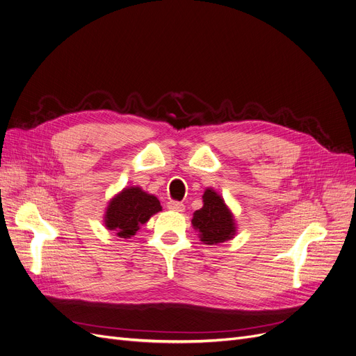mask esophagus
Returning a JSON list of instances; mask_svg holds the SVG:
<instances>
[{
    "mask_svg": "<svg viewBox=\"0 0 356 356\" xmlns=\"http://www.w3.org/2000/svg\"><path fill=\"white\" fill-rule=\"evenodd\" d=\"M167 208L175 212H183L184 211V204L181 202H176V200H170L167 202Z\"/></svg>",
    "mask_w": 356,
    "mask_h": 356,
    "instance_id": "34e87169",
    "label": "esophagus"
}]
</instances>
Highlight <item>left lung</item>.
Instances as JSON below:
<instances>
[{"label": "left lung", "instance_id": "left-lung-1", "mask_svg": "<svg viewBox=\"0 0 356 356\" xmlns=\"http://www.w3.org/2000/svg\"><path fill=\"white\" fill-rule=\"evenodd\" d=\"M203 207L193 213L192 223L199 231V238L203 244L218 245L234 238L236 232L235 219L225 200L213 189L204 191Z\"/></svg>", "mask_w": 356, "mask_h": 356}]
</instances>
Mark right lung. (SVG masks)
<instances>
[{"label": "right lung", "instance_id": "obj_1", "mask_svg": "<svg viewBox=\"0 0 356 356\" xmlns=\"http://www.w3.org/2000/svg\"><path fill=\"white\" fill-rule=\"evenodd\" d=\"M160 211L161 204L154 195L134 186L125 188L109 200L104 222L106 229L115 231L120 238H131Z\"/></svg>", "mask_w": 356, "mask_h": 356}]
</instances>
